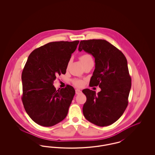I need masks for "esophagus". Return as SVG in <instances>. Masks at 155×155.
<instances>
[{
    "instance_id": "1",
    "label": "esophagus",
    "mask_w": 155,
    "mask_h": 155,
    "mask_svg": "<svg viewBox=\"0 0 155 155\" xmlns=\"http://www.w3.org/2000/svg\"><path fill=\"white\" fill-rule=\"evenodd\" d=\"M81 92H82V91H81V90H80V89H75V94H76L77 95L80 94H81Z\"/></svg>"
}]
</instances>
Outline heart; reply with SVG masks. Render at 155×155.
<instances>
[{"instance_id": "heart-1", "label": "heart", "mask_w": 155, "mask_h": 155, "mask_svg": "<svg viewBox=\"0 0 155 155\" xmlns=\"http://www.w3.org/2000/svg\"><path fill=\"white\" fill-rule=\"evenodd\" d=\"M80 60L82 64L88 62L89 61H93L91 55L88 54V53L84 54L81 55V56L80 57ZM72 82L75 86L78 87H81L84 85V82L81 80L74 79L72 80Z\"/></svg>"}]
</instances>
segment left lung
I'll return each instance as SVG.
<instances>
[{
    "label": "left lung",
    "mask_w": 155,
    "mask_h": 155,
    "mask_svg": "<svg viewBox=\"0 0 155 155\" xmlns=\"http://www.w3.org/2000/svg\"><path fill=\"white\" fill-rule=\"evenodd\" d=\"M84 50L95 58V68L89 85L101 91L85 89L87 96L82 111L89 122L100 127L113 124L123 115L128 103L131 87L127 61L124 54L103 39L81 41L78 51Z\"/></svg>",
    "instance_id": "1"
}]
</instances>
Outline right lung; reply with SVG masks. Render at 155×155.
<instances>
[{
	"mask_svg": "<svg viewBox=\"0 0 155 155\" xmlns=\"http://www.w3.org/2000/svg\"><path fill=\"white\" fill-rule=\"evenodd\" d=\"M79 41L52 42L31 53L21 75L22 101L24 109L35 123L44 127L56 125L67 115L75 95L67 85L56 90L53 82L65 74L71 54Z\"/></svg>",
	"mask_w": 155,
	"mask_h": 155,
	"instance_id": "1",
	"label": "right lung"
}]
</instances>
